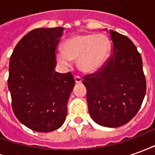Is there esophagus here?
Masks as SVG:
<instances>
[{"mask_svg": "<svg viewBox=\"0 0 155 155\" xmlns=\"http://www.w3.org/2000/svg\"><path fill=\"white\" fill-rule=\"evenodd\" d=\"M74 81H75V83L76 84H80L82 82V78L80 76V75H75L74 76Z\"/></svg>", "mask_w": 155, "mask_h": 155, "instance_id": "1", "label": "esophagus"}]
</instances>
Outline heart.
Here are the masks:
<instances>
[{"label": "heart", "instance_id": "heart-1", "mask_svg": "<svg viewBox=\"0 0 155 155\" xmlns=\"http://www.w3.org/2000/svg\"><path fill=\"white\" fill-rule=\"evenodd\" d=\"M110 49V41L104 35L78 34L64 41L63 51L58 52L57 59L64 64L78 60L80 70L91 73L103 66L107 61Z\"/></svg>", "mask_w": 155, "mask_h": 155}]
</instances>
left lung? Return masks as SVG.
I'll use <instances>...</instances> for the list:
<instances>
[{
  "label": "left lung",
  "instance_id": "obj_1",
  "mask_svg": "<svg viewBox=\"0 0 155 155\" xmlns=\"http://www.w3.org/2000/svg\"><path fill=\"white\" fill-rule=\"evenodd\" d=\"M112 55L84 76L91 118L100 125L122 126L136 115L146 93L141 54L130 38L110 31Z\"/></svg>",
  "mask_w": 155,
  "mask_h": 155
}]
</instances>
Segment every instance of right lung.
Here are the masks:
<instances>
[{"instance_id": "obj_1", "label": "right lung", "mask_w": 155, "mask_h": 155, "mask_svg": "<svg viewBox=\"0 0 155 155\" xmlns=\"http://www.w3.org/2000/svg\"><path fill=\"white\" fill-rule=\"evenodd\" d=\"M63 27L38 28L15 45L9 64L8 88L15 117L37 132H51L64 124L74 86L71 72L61 74L56 48Z\"/></svg>"}]
</instances>
